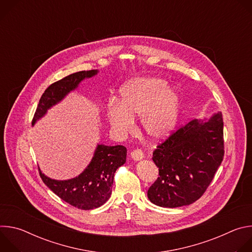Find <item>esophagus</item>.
<instances>
[{"mask_svg": "<svg viewBox=\"0 0 252 252\" xmlns=\"http://www.w3.org/2000/svg\"><path fill=\"white\" fill-rule=\"evenodd\" d=\"M130 157H131V158L133 159V160H140V159H142L143 158V154H142V152H141V150H138V149H136V150H133L131 153H130Z\"/></svg>", "mask_w": 252, "mask_h": 252, "instance_id": "34e87169", "label": "esophagus"}]
</instances>
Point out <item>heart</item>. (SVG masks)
<instances>
[{
  "instance_id": "obj_1",
  "label": "heart",
  "mask_w": 252,
  "mask_h": 252,
  "mask_svg": "<svg viewBox=\"0 0 252 252\" xmlns=\"http://www.w3.org/2000/svg\"><path fill=\"white\" fill-rule=\"evenodd\" d=\"M121 100L111 98L106 119L112 130L124 137L134 128V116H140L143 131L160 140L176 127L181 114V97L159 78H142L126 84L120 91Z\"/></svg>"
}]
</instances>
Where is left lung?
I'll return each mask as SVG.
<instances>
[{
    "label": "left lung",
    "instance_id": "8db88e82",
    "mask_svg": "<svg viewBox=\"0 0 252 252\" xmlns=\"http://www.w3.org/2000/svg\"><path fill=\"white\" fill-rule=\"evenodd\" d=\"M224 156L222 114L178 127L153 153L158 177L148 190L161 207L189 205L202 196Z\"/></svg>",
    "mask_w": 252,
    "mask_h": 252
}]
</instances>
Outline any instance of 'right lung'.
<instances>
[{"label": "right lung", "mask_w": 252, "mask_h": 252, "mask_svg": "<svg viewBox=\"0 0 252 252\" xmlns=\"http://www.w3.org/2000/svg\"><path fill=\"white\" fill-rule=\"evenodd\" d=\"M97 74V69L82 70L66 76L52 84L40 98L32 125L44 117L53 105L60 102L80 83ZM126 160L124 146L107 147L97 145L92 161L77 177L67 181H56L46 176L39 168L44 184L60 198L79 209L90 210L101 206L112 194L114 176L117 169Z\"/></svg>", "instance_id": "add662e5"}]
</instances>
